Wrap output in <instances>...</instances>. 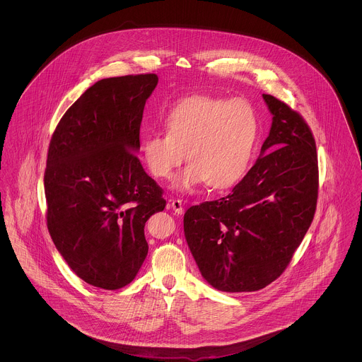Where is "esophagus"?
Instances as JSON below:
<instances>
[{
  "label": "esophagus",
  "instance_id": "1",
  "mask_svg": "<svg viewBox=\"0 0 362 362\" xmlns=\"http://www.w3.org/2000/svg\"><path fill=\"white\" fill-rule=\"evenodd\" d=\"M170 206H171V209H173V210H174L177 214H182V211H184L182 202H181L180 199H174V201H171Z\"/></svg>",
  "mask_w": 362,
  "mask_h": 362
}]
</instances>
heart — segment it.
Listing matches in <instances>:
<instances>
[{
    "label": "heart",
    "mask_w": 362,
    "mask_h": 362,
    "mask_svg": "<svg viewBox=\"0 0 362 362\" xmlns=\"http://www.w3.org/2000/svg\"><path fill=\"white\" fill-rule=\"evenodd\" d=\"M165 134L152 132L142 141V156L158 180H168L184 157L189 164L173 187L188 192L206 184L223 189L247 173L259 135L255 108L247 100L205 95L185 98L164 118Z\"/></svg>",
    "instance_id": "heart-1"
}]
</instances>
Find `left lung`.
I'll return each mask as SVG.
<instances>
[{"label": "left lung", "instance_id": "8db88e82", "mask_svg": "<svg viewBox=\"0 0 362 362\" xmlns=\"http://www.w3.org/2000/svg\"><path fill=\"white\" fill-rule=\"evenodd\" d=\"M272 127L260 155L233 192L189 207L184 233L202 277L226 293L257 291L287 267L317 199L316 145L303 117L262 95Z\"/></svg>", "mask_w": 362, "mask_h": 362}]
</instances>
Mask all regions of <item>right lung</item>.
Wrapping results in <instances>:
<instances>
[{"label": "right lung", "mask_w": 362, "mask_h": 362, "mask_svg": "<svg viewBox=\"0 0 362 362\" xmlns=\"http://www.w3.org/2000/svg\"><path fill=\"white\" fill-rule=\"evenodd\" d=\"M156 74L107 78L72 104L52 134L45 192L52 243L78 277L118 290L148 255L145 223L165 206L136 152Z\"/></svg>", "instance_id": "obj_1"}]
</instances>
